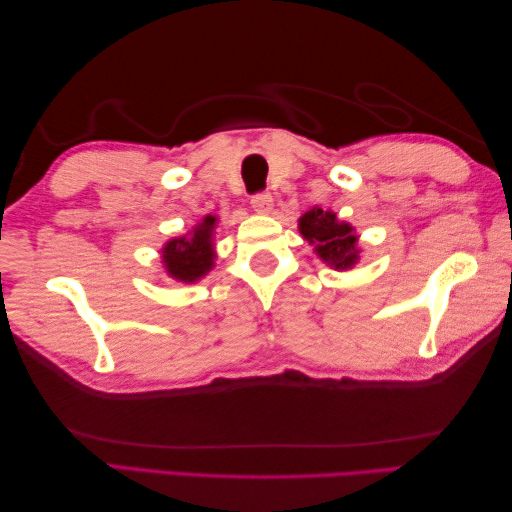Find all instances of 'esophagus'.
<instances>
[{"mask_svg":"<svg viewBox=\"0 0 512 512\" xmlns=\"http://www.w3.org/2000/svg\"><path fill=\"white\" fill-rule=\"evenodd\" d=\"M250 204H253V209L259 215H268L270 211H273V195H270V193H257V195H253V200H250Z\"/></svg>","mask_w":512,"mask_h":512,"instance_id":"esophagus-1","label":"esophagus"}]
</instances>
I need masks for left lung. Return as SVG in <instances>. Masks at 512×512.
<instances>
[{
	"mask_svg": "<svg viewBox=\"0 0 512 512\" xmlns=\"http://www.w3.org/2000/svg\"><path fill=\"white\" fill-rule=\"evenodd\" d=\"M299 233L325 266L334 270H352L361 259V244H358L356 228L341 220L334 211H323L321 206H312L299 217Z\"/></svg>",
	"mask_w": 512,
	"mask_h": 512,
	"instance_id": "8db88e82",
	"label": "left lung"
}]
</instances>
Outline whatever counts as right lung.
<instances>
[{"label": "right lung", "instance_id": "right-lung-1", "mask_svg": "<svg viewBox=\"0 0 512 512\" xmlns=\"http://www.w3.org/2000/svg\"><path fill=\"white\" fill-rule=\"evenodd\" d=\"M215 228L217 217L204 215L187 233L171 237L160 248V262L165 273L180 284H195L215 266Z\"/></svg>", "mask_w": 512, "mask_h": 512}]
</instances>
